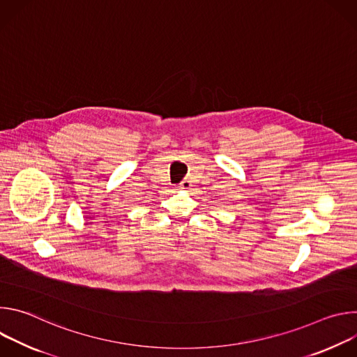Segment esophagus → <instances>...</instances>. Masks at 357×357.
<instances>
[{
    "instance_id": "1",
    "label": "esophagus",
    "mask_w": 357,
    "mask_h": 357,
    "mask_svg": "<svg viewBox=\"0 0 357 357\" xmlns=\"http://www.w3.org/2000/svg\"><path fill=\"white\" fill-rule=\"evenodd\" d=\"M179 186H181V189H190L192 183H190V181H188V179H183V181L179 183Z\"/></svg>"
}]
</instances>
